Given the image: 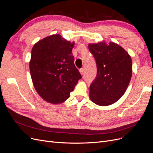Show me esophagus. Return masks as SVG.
Masks as SVG:
<instances>
[{
  "label": "esophagus",
  "instance_id": "1",
  "mask_svg": "<svg viewBox=\"0 0 153 153\" xmlns=\"http://www.w3.org/2000/svg\"><path fill=\"white\" fill-rule=\"evenodd\" d=\"M79 71H80V74L81 75H82L84 73V68H81V69H80V70H79Z\"/></svg>",
  "mask_w": 153,
  "mask_h": 153
}]
</instances>
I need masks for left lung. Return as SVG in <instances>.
I'll list each match as a JSON object with an SVG mask.
<instances>
[{
  "label": "left lung",
  "instance_id": "8db88e82",
  "mask_svg": "<svg viewBox=\"0 0 153 153\" xmlns=\"http://www.w3.org/2000/svg\"><path fill=\"white\" fill-rule=\"evenodd\" d=\"M97 65V75L90 86V99L100 106L116 102L126 92L132 75L130 55L114 42L89 44Z\"/></svg>",
  "mask_w": 153,
  "mask_h": 153
}]
</instances>
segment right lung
<instances>
[{"mask_svg": "<svg viewBox=\"0 0 153 153\" xmlns=\"http://www.w3.org/2000/svg\"><path fill=\"white\" fill-rule=\"evenodd\" d=\"M74 45L75 42L53 34L32 47L29 62L32 83L38 94L48 103L64 102L82 78L74 64Z\"/></svg>", "mask_w": 153, "mask_h": 153, "instance_id": "1", "label": "right lung"}]
</instances>
